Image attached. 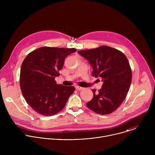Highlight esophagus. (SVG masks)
<instances>
[{
	"mask_svg": "<svg viewBox=\"0 0 155 155\" xmlns=\"http://www.w3.org/2000/svg\"><path fill=\"white\" fill-rule=\"evenodd\" d=\"M75 88H76V90H78V91H81V90H82L83 89V87H80V86H76L75 87Z\"/></svg>",
	"mask_w": 155,
	"mask_h": 155,
	"instance_id": "obj_1",
	"label": "esophagus"
}]
</instances>
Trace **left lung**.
I'll return each instance as SVG.
<instances>
[{
  "mask_svg": "<svg viewBox=\"0 0 155 155\" xmlns=\"http://www.w3.org/2000/svg\"><path fill=\"white\" fill-rule=\"evenodd\" d=\"M78 53L90 63L92 75L101 78L104 82L97 93L92 90L93 97L86 106L101 115L115 112L126 98L131 83L127 58L121 51L105 45Z\"/></svg>",
  "mask_w": 155,
  "mask_h": 155,
  "instance_id": "obj_1",
  "label": "left lung"
}]
</instances>
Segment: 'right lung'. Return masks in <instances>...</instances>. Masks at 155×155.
<instances>
[{"mask_svg": "<svg viewBox=\"0 0 155 155\" xmlns=\"http://www.w3.org/2000/svg\"><path fill=\"white\" fill-rule=\"evenodd\" d=\"M75 48L43 47L29 53L21 65L19 84L27 103L37 113L51 116L64 108L74 86L56 84L65 58Z\"/></svg>", "mask_w": 155, "mask_h": 155, "instance_id": "right-lung-1", "label": "right lung"}]
</instances>
